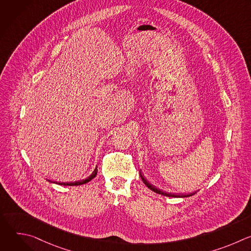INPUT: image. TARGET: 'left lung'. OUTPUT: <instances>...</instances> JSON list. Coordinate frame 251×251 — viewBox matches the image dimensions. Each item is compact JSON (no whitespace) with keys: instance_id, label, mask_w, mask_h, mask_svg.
I'll return each mask as SVG.
<instances>
[{"instance_id":"left-lung-1","label":"left lung","mask_w":251,"mask_h":251,"mask_svg":"<svg viewBox=\"0 0 251 251\" xmlns=\"http://www.w3.org/2000/svg\"><path fill=\"white\" fill-rule=\"evenodd\" d=\"M140 176H141V178H142V181L144 182V184L151 190V191H153V192H155V193H157V194H160V195H163V196H166V197H172V198H188V197H191V196H193V195H195L196 194V192L195 193H192V194H189V195H174V194H171V193H165V192H162L161 190H158L157 188H155L154 186H152V185H150L145 178H144V176H142V174H141V172H140Z\"/></svg>"}]
</instances>
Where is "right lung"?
Masks as SVG:
<instances>
[{"label":"right lung","mask_w":251,"mask_h":251,"mask_svg":"<svg viewBox=\"0 0 251 251\" xmlns=\"http://www.w3.org/2000/svg\"><path fill=\"white\" fill-rule=\"evenodd\" d=\"M97 175V167L95 168V170L93 171V173L88 176L86 177L85 180H82V181H78V182H75V183H58V185H62V186H80V185H84L88 182H90L92 178H94Z\"/></svg>","instance_id":"right-lung-1"}]
</instances>
